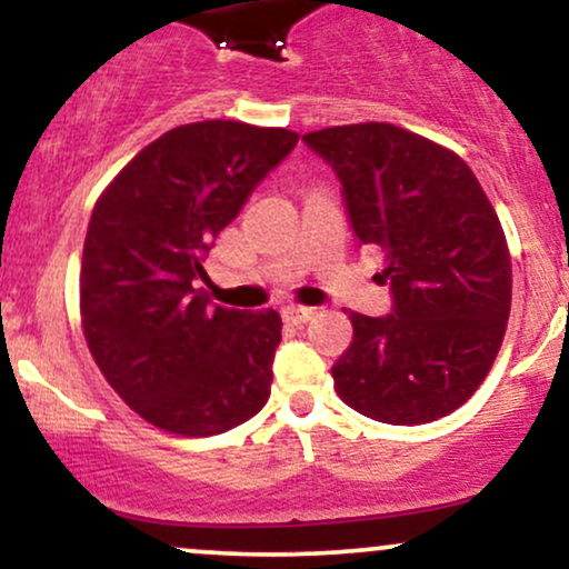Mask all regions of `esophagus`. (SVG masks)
Here are the masks:
<instances>
[{
	"mask_svg": "<svg viewBox=\"0 0 569 569\" xmlns=\"http://www.w3.org/2000/svg\"><path fill=\"white\" fill-rule=\"evenodd\" d=\"M312 316H316V307H302V305L283 307V318L289 323H307Z\"/></svg>",
	"mask_w": 569,
	"mask_h": 569,
	"instance_id": "1",
	"label": "esophagus"
}]
</instances>
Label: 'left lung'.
Wrapping results in <instances>:
<instances>
[{"mask_svg":"<svg viewBox=\"0 0 569 569\" xmlns=\"http://www.w3.org/2000/svg\"><path fill=\"white\" fill-rule=\"evenodd\" d=\"M342 184L358 246H380L388 316L350 312L352 342L331 367L350 409L422 426L476 393L511 312L506 234L471 168L439 143L361 122L302 136Z\"/></svg>","mask_w":569,"mask_h":569,"instance_id":"1","label":"left lung"}]
</instances>
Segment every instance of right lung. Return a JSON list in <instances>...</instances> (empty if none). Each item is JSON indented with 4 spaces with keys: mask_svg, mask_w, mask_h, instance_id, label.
Wrapping results in <instances>:
<instances>
[{
    "mask_svg": "<svg viewBox=\"0 0 569 569\" xmlns=\"http://www.w3.org/2000/svg\"><path fill=\"white\" fill-rule=\"evenodd\" d=\"M297 141L286 128L192 122L143 147L98 198L80 272L84 339L152 426L224 433L270 398L280 316L213 305L200 280L213 238Z\"/></svg>",
    "mask_w": 569,
    "mask_h": 569,
    "instance_id": "right-lung-1",
    "label": "right lung"
}]
</instances>
